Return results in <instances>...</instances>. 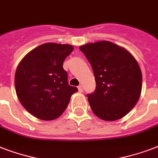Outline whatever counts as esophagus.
Masks as SVG:
<instances>
[{
    "label": "esophagus",
    "mask_w": 158,
    "mask_h": 158,
    "mask_svg": "<svg viewBox=\"0 0 158 158\" xmlns=\"http://www.w3.org/2000/svg\"><path fill=\"white\" fill-rule=\"evenodd\" d=\"M78 89H79V92H80V93H82V92H83V90H84V89H83V86H82V85H79V86L78 87Z\"/></svg>",
    "instance_id": "esophagus-1"
}]
</instances>
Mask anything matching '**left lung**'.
I'll use <instances>...</instances> for the list:
<instances>
[{"label": "left lung", "instance_id": "left-lung-1", "mask_svg": "<svg viewBox=\"0 0 158 158\" xmlns=\"http://www.w3.org/2000/svg\"><path fill=\"white\" fill-rule=\"evenodd\" d=\"M91 64L96 89L88 94L93 112L100 119L113 121L134 108L142 90V72L137 60L125 48L108 41L80 46Z\"/></svg>", "mask_w": 158, "mask_h": 158}]
</instances>
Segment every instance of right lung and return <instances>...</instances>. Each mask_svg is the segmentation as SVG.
I'll use <instances>...</instances> for the list:
<instances>
[{"instance_id": "obj_1", "label": "right lung", "mask_w": 158, "mask_h": 158, "mask_svg": "<svg viewBox=\"0 0 158 158\" xmlns=\"http://www.w3.org/2000/svg\"><path fill=\"white\" fill-rule=\"evenodd\" d=\"M69 44L48 43L38 46L21 60L15 75L19 100L35 117L55 120L66 109L78 89L68 84L63 69L64 59L72 52Z\"/></svg>"}]
</instances>
